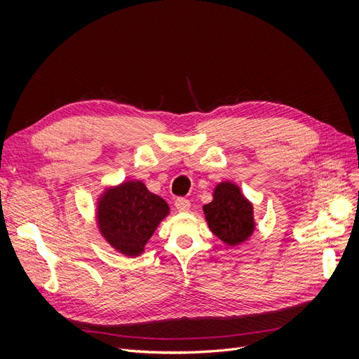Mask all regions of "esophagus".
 Instances as JSON below:
<instances>
[{
	"label": "esophagus",
	"instance_id": "34e87169",
	"mask_svg": "<svg viewBox=\"0 0 359 359\" xmlns=\"http://www.w3.org/2000/svg\"><path fill=\"white\" fill-rule=\"evenodd\" d=\"M175 208L180 211V212H186L190 210V201L189 199H184V198H178L175 201Z\"/></svg>",
	"mask_w": 359,
	"mask_h": 359
}]
</instances>
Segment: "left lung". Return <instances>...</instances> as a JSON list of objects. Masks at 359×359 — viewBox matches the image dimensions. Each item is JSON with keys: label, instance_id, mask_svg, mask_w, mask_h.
<instances>
[{"label": "left lung", "instance_id": "obj_1", "mask_svg": "<svg viewBox=\"0 0 359 359\" xmlns=\"http://www.w3.org/2000/svg\"><path fill=\"white\" fill-rule=\"evenodd\" d=\"M203 212L210 231L231 247L247 241L255 231L252 202L229 181L217 184L212 202L203 205Z\"/></svg>", "mask_w": 359, "mask_h": 359}]
</instances>
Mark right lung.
Instances as JSON below:
<instances>
[{
    "label": "right lung",
    "mask_w": 359,
    "mask_h": 359,
    "mask_svg": "<svg viewBox=\"0 0 359 359\" xmlns=\"http://www.w3.org/2000/svg\"><path fill=\"white\" fill-rule=\"evenodd\" d=\"M169 214V206L142 181H124L104 190L97 203V226L118 253L135 257Z\"/></svg>",
    "instance_id": "obj_1"
}]
</instances>
